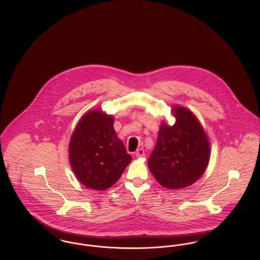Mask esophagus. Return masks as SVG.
Instances as JSON below:
<instances>
[{"label": "esophagus", "mask_w": 260, "mask_h": 260, "mask_svg": "<svg viewBox=\"0 0 260 260\" xmlns=\"http://www.w3.org/2000/svg\"><path fill=\"white\" fill-rule=\"evenodd\" d=\"M136 157H144L145 156V153H144V150L143 149H138L136 152Z\"/></svg>", "instance_id": "1"}]
</instances>
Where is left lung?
I'll use <instances>...</instances> for the list:
<instances>
[{"label":"left lung","mask_w":260,"mask_h":260,"mask_svg":"<svg viewBox=\"0 0 260 260\" xmlns=\"http://www.w3.org/2000/svg\"><path fill=\"white\" fill-rule=\"evenodd\" d=\"M173 114L175 124H161L148 167L161 186L180 189L193 184L205 173L210 160V144L191 112L176 106Z\"/></svg>","instance_id":"left-lung-1"}]
</instances>
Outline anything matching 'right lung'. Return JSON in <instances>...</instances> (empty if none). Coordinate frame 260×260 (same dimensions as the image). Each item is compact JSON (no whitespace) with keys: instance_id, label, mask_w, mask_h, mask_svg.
<instances>
[{"instance_id":"1","label":"right lung","mask_w":260,"mask_h":260,"mask_svg":"<svg viewBox=\"0 0 260 260\" xmlns=\"http://www.w3.org/2000/svg\"><path fill=\"white\" fill-rule=\"evenodd\" d=\"M114 119L101 111L88 112L70 140L69 160L77 178L90 189L115 184L132 161L113 127Z\"/></svg>"}]
</instances>
